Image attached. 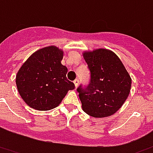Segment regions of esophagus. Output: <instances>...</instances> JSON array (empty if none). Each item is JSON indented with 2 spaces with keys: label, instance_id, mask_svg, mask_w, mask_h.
Returning a JSON list of instances; mask_svg holds the SVG:
<instances>
[{
  "label": "esophagus",
  "instance_id": "obj_1",
  "mask_svg": "<svg viewBox=\"0 0 153 153\" xmlns=\"http://www.w3.org/2000/svg\"><path fill=\"white\" fill-rule=\"evenodd\" d=\"M74 86L75 87H78L79 86V79H75L74 81Z\"/></svg>",
  "mask_w": 153,
  "mask_h": 153
}]
</instances>
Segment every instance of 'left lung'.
<instances>
[{
	"label": "left lung",
	"instance_id": "left-lung-1",
	"mask_svg": "<svg viewBox=\"0 0 153 153\" xmlns=\"http://www.w3.org/2000/svg\"><path fill=\"white\" fill-rule=\"evenodd\" d=\"M83 58L91 73L87 87L77 88L82 110L94 117L111 116L129 96L131 79L119 57L108 49L84 52Z\"/></svg>",
	"mask_w": 153,
	"mask_h": 153
}]
</instances>
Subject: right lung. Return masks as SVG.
Masks as SVG:
<instances>
[{"label": "right lung", "mask_w": 153, "mask_h": 153, "mask_svg": "<svg viewBox=\"0 0 153 153\" xmlns=\"http://www.w3.org/2000/svg\"><path fill=\"white\" fill-rule=\"evenodd\" d=\"M63 51L48 46L35 52L23 63L16 75L20 96L30 107L46 111L56 108L74 82L66 78L67 68L61 63Z\"/></svg>", "instance_id": "right-lung-1"}]
</instances>
